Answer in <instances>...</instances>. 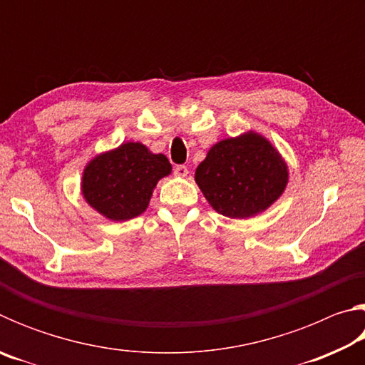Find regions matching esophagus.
Segmentation results:
<instances>
[{"instance_id":"obj_1","label":"esophagus","mask_w":365,"mask_h":365,"mask_svg":"<svg viewBox=\"0 0 365 365\" xmlns=\"http://www.w3.org/2000/svg\"><path fill=\"white\" fill-rule=\"evenodd\" d=\"M174 174H175V177L185 178L188 175V168H187V165H177V168L174 169Z\"/></svg>"}]
</instances>
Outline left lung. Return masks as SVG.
<instances>
[{
	"instance_id": "1",
	"label": "left lung",
	"mask_w": 365,
	"mask_h": 365,
	"mask_svg": "<svg viewBox=\"0 0 365 365\" xmlns=\"http://www.w3.org/2000/svg\"><path fill=\"white\" fill-rule=\"evenodd\" d=\"M195 182L214 211L230 219H248L283 195L288 165L267 138L250 130L215 143L197 165Z\"/></svg>"
}]
</instances>
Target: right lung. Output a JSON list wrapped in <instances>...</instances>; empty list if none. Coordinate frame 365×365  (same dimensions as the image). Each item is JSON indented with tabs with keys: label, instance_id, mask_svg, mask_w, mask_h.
I'll return each instance as SVG.
<instances>
[{
	"label": "right lung",
	"instance_id": "add662e5",
	"mask_svg": "<svg viewBox=\"0 0 365 365\" xmlns=\"http://www.w3.org/2000/svg\"><path fill=\"white\" fill-rule=\"evenodd\" d=\"M170 172L164 154H154L138 141H127L85 165L82 196L103 217L130 220L146 211L153 190Z\"/></svg>",
	"mask_w": 365,
	"mask_h": 365
}]
</instances>
